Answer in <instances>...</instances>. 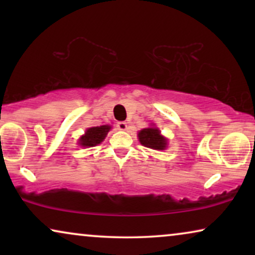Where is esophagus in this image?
Here are the masks:
<instances>
[{
  "instance_id": "obj_1",
  "label": "esophagus",
  "mask_w": 255,
  "mask_h": 255,
  "mask_svg": "<svg viewBox=\"0 0 255 255\" xmlns=\"http://www.w3.org/2000/svg\"><path fill=\"white\" fill-rule=\"evenodd\" d=\"M117 128H118V130L125 131L128 128V123H125V122H118Z\"/></svg>"
}]
</instances>
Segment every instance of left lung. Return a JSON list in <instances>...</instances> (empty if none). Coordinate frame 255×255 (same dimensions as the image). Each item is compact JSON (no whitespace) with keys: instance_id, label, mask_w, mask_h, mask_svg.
I'll use <instances>...</instances> for the list:
<instances>
[{"instance_id":"obj_1","label":"left lung","mask_w":255,"mask_h":255,"mask_svg":"<svg viewBox=\"0 0 255 255\" xmlns=\"http://www.w3.org/2000/svg\"><path fill=\"white\" fill-rule=\"evenodd\" d=\"M138 139L140 144L144 145L145 147L160 149V151L167 148V139L161 135L160 130L155 127L142 128L141 131H139Z\"/></svg>"}]
</instances>
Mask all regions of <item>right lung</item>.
<instances>
[{
	"label": "right lung",
	"mask_w": 255,
	"mask_h": 255,
	"mask_svg": "<svg viewBox=\"0 0 255 255\" xmlns=\"http://www.w3.org/2000/svg\"><path fill=\"white\" fill-rule=\"evenodd\" d=\"M110 125H102V127H94L86 130V133L79 139V145L82 147H93L101 144L110 131Z\"/></svg>",
	"instance_id": "add662e5"
}]
</instances>
